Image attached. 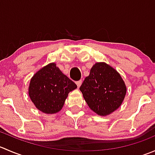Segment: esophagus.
<instances>
[{"instance_id": "obj_1", "label": "esophagus", "mask_w": 155, "mask_h": 155, "mask_svg": "<svg viewBox=\"0 0 155 155\" xmlns=\"http://www.w3.org/2000/svg\"><path fill=\"white\" fill-rule=\"evenodd\" d=\"M76 85H77L78 87H79L81 86V85H82V80H79V81H77V82H76Z\"/></svg>"}]
</instances>
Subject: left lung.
<instances>
[{
	"label": "left lung",
	"mask_w": 155,
	"mask_h": 155,
	"mask_svg": "<svg viewBox=\"0 0 155 155\" xmlns=\"http://www.w3.org/2000/svg\"><path fill=\"white\" fill-rule=\"evenodd\" d=\"M87 106L101 116L110 115L121 107L127 87L120 73L105 62H97L79 87Z\"/></svg>",
	"instance_id": "8db88e82"
}]
</instances>
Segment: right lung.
<instances>
[{"label": "right lung", "mask_w": 155, "mask_h": 155, "mask_svg": "<svg viewBox=\"0 0 155 155\" xmlns=\"http://www.w3.org/2000/svg\"><path fill=\"white\" fill-rule=\"evenodd\" d=\"M76 87L55 63H49L32 76L28 95L37 109L45 114H54L61 110L68 94Z\"/></svg>", "instance_id": "add662e5"}]
</instances>
